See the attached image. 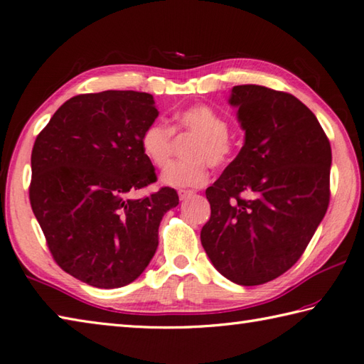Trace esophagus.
Returning a JSON list of instances; mask_svg holds the SVG:
<instances>
[{
    "label": "esophagus",
    "instance_id": "34e87169",
    "mask_svg": "<svg viewBox=\"0 0 364 364\" xmlns=\"http://www.w3.org/2000/svg\"><path fill=\"white\" fill-rule=\"evenodd\" d=\"M178 196H180L181 200H188L189 197L194 196V191H188V189H180L178 191Z\"/></svg>",
    "mask_w": 364,
    "mask_h": 364
}]
</instances>
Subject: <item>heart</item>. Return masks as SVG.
<instances>
[{
	"instance_id": "b5f03b06",
	"label": "heart",
	"mask_w": 364,
	"mask_h": 364,
	"mask_svg": "<svg viewBox=\"0 0 364 364\" xmlns=\"http://www.w3.org/2000/svg\"><path fill=\"white\" fill-rule=\"evenodd\" d=\"M175 135L194 136L186 148V161L175 162L164 171L162 183L171 188H199L207 181V164L223 168L232 162L235 143L229 135V122L216 109L207 105L180 109L171 119V127L162 121H154L143 129L140 148L143 156L156 168H165L175 149Z\"/></svg>"
}]
</instances>
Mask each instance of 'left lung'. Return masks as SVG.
Returning a JSON list of instances; mask_svg holds the SVG:
<instances>
[{
  "mask_svg": "<svg viewBox=\"0 0 364 364\" xmlns=\"http://www.w3.org/2000/svg\"><path fill=\"white\" fill-rule=\"evenodd\" d=\"M245 144L205 194L202 247L220 274L243 287L291 269L329 205L331 144L315 114L288 92L235 85Z\"/></svg>",
  "mask_w": 364,
  "mask_h": 364,
  "instance_id": "8db88e82",
  "label": "left lung"
}]
</instances>
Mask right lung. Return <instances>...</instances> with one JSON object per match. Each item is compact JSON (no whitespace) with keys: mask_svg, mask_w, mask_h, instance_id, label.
Listing matches in <instances>:
<instances>
[{"mask_svg":"<svg viewBox=\"0 0 364 364\" xmlns=\"http://www.w3.org/2000/svg\"><path fill=\"white\" fill-rule=\"evenodd\" d=\"M159 111L151 94L105 90L70 98L39 132L31 151L30 203L54 261L97 288L141 275L157 248L164 213L180 202L161 188L140 135Z\"/></svg>","mask_w":364,"mask_h":364,"instance_id":"right-lung-1","label":"right lung"}]
</instances>
